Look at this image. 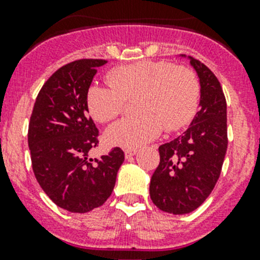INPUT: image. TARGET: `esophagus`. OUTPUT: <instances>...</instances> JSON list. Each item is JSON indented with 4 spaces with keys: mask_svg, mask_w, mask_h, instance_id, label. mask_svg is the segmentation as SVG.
<instances>
[{
    "mask_svg": "<svg viewBox=\"0 0 260 260\" xmlns=\"http://www.w3.org/2000/svg\"><path fill=\"white\" fill-rule=\"evenodd\" d=\"M136 153H137V148H125L124 149L125 158H131V157L135 156Z\"/></svg>",
    "mask_w": 260,
    "mask_h": 260,
    "instance_id": "esophagus-1",
    "label": "esophagus"
}]
</instances>
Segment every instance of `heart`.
<instances>
[{"instance_id":"b5f03b06","label":"heart","mask_w":260,"mask_h":260,"mask_svg":"<svg viewBox=\"0 0 260 260\" xmlns=\"http://www.w3.org/2000/svg\"><path fill=\"white\" fill-rule=\"evenodd\" d=\"M109 85L93 84L86 93L89 114L99 123L115 119L125 102L135 99L137 115L113 123L106 132L109 145L136 148L161 133L181 129L190 123L200 102V81L192 69L170 61L120 65L107 74Z\"/></svg>"}]
</instances>
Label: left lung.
<instances>
[{
  "label": "left lung",
  "instance_id": "1",
  "mask_svg": "<svg viewBox=\"0 0 260 260\" xmlns=\"http://www.w3.org/2000/svg\"><path fill=\"white\" fill-rule=\"evenodd\" d=\"M200 79L201 109L185 133L158 147L159 165L149 196L159 210L182 215L196 210L214 190L228 148L226 101L205 64L190 57Z\"/></svg>",
  "mask_w": 260,
  "mask_h": 260
}]
</instances>
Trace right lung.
<instances>
[{"mask_svg": "<svg viewBox=\"0 0 260 260\" xmlns=\"http://www.w3.org/2000/svg\"><path fill=\"white\" fill-rule=\"evenodd\" d=\"M103 59H80L57 69L40 89L28 123V148L39 185L59 208L88 212L112 195L124 152L114 147L89 158L98 128L89 117L86 93Z\"/></svg>", "mask_w": 260, "mask_h": 260, "instance_id": "obj_1", "label": "right lung"}]
</instances>
